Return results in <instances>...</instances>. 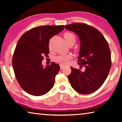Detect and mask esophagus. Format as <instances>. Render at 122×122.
Here are the masks:
<instances>
[{"instance_id":"1","label":"esophagus","mask_w":122,"mask_h":122,"mask_svg":"<svg viewBox=\"0 0 122 122\" xmlns=\"http://www.w3.org/2000/svg\"><path fill=\"white\" fill-rule=\"evenodd\" d=\"M60 69H62L64 67H65V66L63 65H60Z\"/></svg>"}]
</instances>
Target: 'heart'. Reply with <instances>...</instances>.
<instances>
[{
    "label": "heart",
    "mask_w": 122,
    "mask_h": 122,
    "mask_svg": "<svg viewBox=\"0 0 122 122\" xmlns=\"http://www.w3.org/2000/svg\"><path fill=\"white\" fill-rule=\"evenodd\" d=\"M64 38H65L66 42L68 43L70 41L74 40L75 41V36L74 34L70 32H66L64 34ZM72 59V56L71 55H61L59 56H56L54 59L55 62L59 63L61 65H65L68 63L70 60Z\"/></svg>",
    "instance_id": "obj_1"
}]
</instances>
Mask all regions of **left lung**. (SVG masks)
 I'll use <instances>...</instances> for the list:
<instances>
[{
  "mask_svg": "<svg viewBox=\"0 0 122 122\" xmlns=\"http://www.w3.org/2000/svg\"><path fill=\"white\" fill-rule=\"evenodd\" d=\"M66 30L77 34L80 41L78 64L85 71L71 67L68 80L71 87L82 94L98 90L106 81L111 66L108 43L102 34L92 26L83 23L66 25Z\"/></svg>",
  "mask_w": 122,
  "mask_h": 122,
  "instance_id": "1",
  "label": "left lung"
}]
</instances>
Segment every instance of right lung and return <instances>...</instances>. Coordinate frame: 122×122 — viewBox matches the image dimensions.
I'll use <instances>...</instances> for the list:
<instances>
[{"instance_id":"right-lung-1","label":"right lung","mask_w":122,"mask_h":122,"mask_svg":"<svg viewBox=\"0 0 122 122\" xmlns=\"http://www.w3.org/2000/svg\"><path fill=\"white\" fill-rule=\"evenodd\" d=\"M64 30V25L41 26L22 35L14 51L12 66L21 87L28 94L41 96L53 87L60 66L42 65L44 55L49 53V40Z\"/></svg>"}]
</instances>
